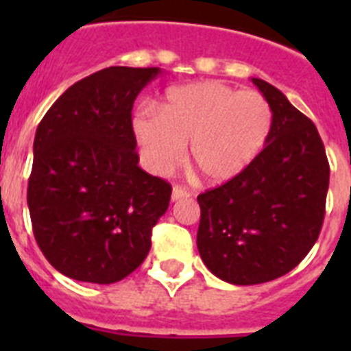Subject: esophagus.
<instances>
[{
	"label": "esophagus",
	"instance_id": "1",
	"mask_svg": "<svg viewBox=\"0 0 351 351\" xmlns=\"http://www.w3.org/2000/svg\"><path fill=\"white\" fill-rule=\"evenodd\" d=\"M187 197H189V193H187L184 187H180V186L173 187V193H171V200H173V202H178V200H182V198H187Z\"/></svg>",
	"mask_w": 351,
	"mask_h": 351
}]
</instances>
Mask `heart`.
Segmentation results:
<instances>
[{
    "instance_id": "1",
    "label": "heart",
    "mask_w": 351,
    "mask_h": 351,
    "mask_svg": "<svg viewBox=\"0 0 351 351\" xmlns=\"http://www.w3.org/2000/svg\"><path fill=\"white\" fill-rule=\"evenodd\" d=\"M273 112L258 93H240L222 82H197L165 95L160 112L140 109L132 131L143 164L167 175L184 160L208 186L234 180L261 154L271 131Z\"/></svg>"
}]
</instances>
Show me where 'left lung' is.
Returning <instances> with one entry per match:
<instances>
[{
	"label": "left lung",
	"mask_w": 351,
	"mask_h": 351,
	"mask_svg": "<svg viewBox=\"0 0 351 351\" xmlns=\"http://www.w3.org/2000/svg\"><path fill=\"white\" fill-rule=\"evenodd\" d=\"M273 123L255 162L234 180L198 195L197 247L215 277L237 286L282 277L319 239L330 165L317 127L286 96L251 78Z\"/></svg>",
	"instance_id": "8db88e82"
}]
</instances>
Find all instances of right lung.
<instances>
[{
	"label": "right lung",
	"instance_id": "1",
	"mask_svg": "<svg viewBox=\"0 0 351 351\" xmlns=\"http://www.w3.org/2000/svg\"><path fill=\"white\" fill-rule=\"evenodd\" d=\"M158 67H109L69 87L36 129L27 189L45 258L74 280L112 284L151 250L171 186L138 165L131 111Z\"/></svg>",
	"mask_w": 351,
	"mask_h": 351
}]
</instances>
